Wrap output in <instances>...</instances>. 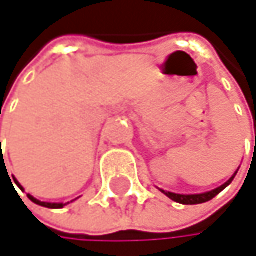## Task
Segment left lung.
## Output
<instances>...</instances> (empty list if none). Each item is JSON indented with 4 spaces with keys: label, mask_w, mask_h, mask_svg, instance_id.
I'll return each mask as SVG.
<instances>
[{
    "label": "left lung",
    "mask_w": 256,
    "mask_h": 256,
    "mask_svg": "<svg viewBox=\"0 0 256 256\" xmlns=\"http://www.w3.org/2000/svg\"><path fill=\"white\" fill-rule=\"evenodd\" d=\"M235 174H236V172L234 173V176L228 180V182H224L222 186H218V188H216V190H212V191H208V192H202V194H176V192H170V191H164V190H160L164 194H166L167 197H170L172 200H174V202H178V204H182V205H197V204H205V202H208V200H211V198H214L217 194H220L232 180H234V178H235Z\"/></svg>",
    "instance_id": "1"
}]
</instances>
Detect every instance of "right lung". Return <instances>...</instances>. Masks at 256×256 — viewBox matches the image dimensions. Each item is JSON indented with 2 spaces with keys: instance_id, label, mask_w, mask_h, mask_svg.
I'll return each instance as SVG.
<instances>
[{
  "instance_id": "obj_1",
  "label": "right lung",
  "mask_w": 256,
  "mask_h": 256,
  "mask_svg": "<svg viewBox=\"0 0 256 256\" xmlns=\"http://www.w3.org/2000/svg\"><path fill=\"white\" fill-rule=\"evenodd\" d=\"M0 140H1V138H0ZM0 148H1V147H0ZM14 182H16V185H18V186H20V188L22 190V186H21V184H20V182H18V180H14ZM27 196H28V198L32 200L33 204H36V205H40V206H45V208L60 210V208H64V206L66 205V204H48V202H40V200L34 198V197H33V196H30V194H27ZM68 204H70V202H68Z\"/></svg>"
}]
</instances>
